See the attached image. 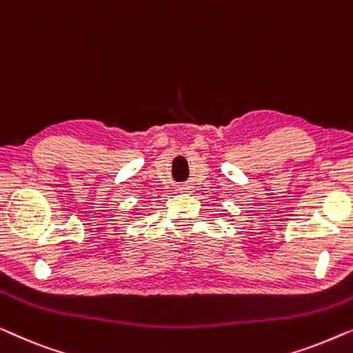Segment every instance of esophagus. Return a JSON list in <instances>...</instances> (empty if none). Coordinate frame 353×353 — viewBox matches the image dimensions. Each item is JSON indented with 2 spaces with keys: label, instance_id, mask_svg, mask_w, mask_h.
<instances>
[{
  "label": "esophagus",
  "instance_id": "obj_1",
  "mask_svg": "<svg viewBox=\"0 0 353 353\" xmlns=\"http://www.w3.org/2000/svg\"><path fill=\"white\" fill-rule=\"evenodd\" d=\"M182 190H183V188H182Z\"/></svg>",
  "mask_w": 353,
  "mask_h": 353
}]
</instances>
